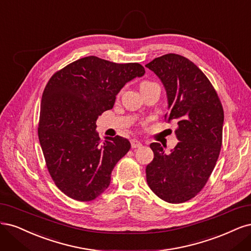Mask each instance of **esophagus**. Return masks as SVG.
Returning <instances> with one entry per match:
<instances>
[{
    "instance_id": "34e87169",
    "label": "esophagus",
    "mask_w": 251,
    "mask_h": 251,
    "mask_svg": "<svg viewBox=\"0 0 251 251\" xmlns=\"http://www.w3.org/2000/svg\"><path fill=\"white\" fill-rule=\"evenodd\" d=\"M142 147V143L137 140H131V148L136 149V148H141Z\"/></svg>"
}]
</instances>
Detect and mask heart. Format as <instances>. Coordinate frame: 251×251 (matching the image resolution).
<instances>
[{
  "label": "heart",
  "mask_w": 251,
  "mask_h": 251,
  "mask_svg": "<svg viewBox=\"0 0 251 251\" xmlns=\"http://www.w3.org/2000/svg\"><path fill=\"white\" fill-rule=\"evenodd\" d=\"M152 85H157V84L154 83V82H152V81H148V80H146V81H143L140 86H141V90H142V88L148 87V86H152Z\"/></svg>",
  "instance_id": "1"
}]
</instances>
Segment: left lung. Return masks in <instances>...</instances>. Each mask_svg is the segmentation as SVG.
I'll return each mask as SVG.
<instances>
[{"instance_id": "left-lung-1", "label": "left lung", "mask_w": 251, "mask_h": 251, "mask_svg": "<svg viewBox=\"0 0 251 251\" xmlns=\"http://www.w3.org/2000/svg\"><path fill=\"white\" fill-rule=\"evenodd\" d=\"M146 67L163 82L168 97L166 119L177 123L179 143L165 152L150 144L154 157L146 167L152 192L169 203H182L203 189L220 154L224 112L213 84L196 64L169 53Z\"/></svg>"}]
</instances>
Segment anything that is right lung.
<instances>
[{"label":"right lung","instance_id":"obj_1","mask_svg":"<svg viewBox=\"0 0 251 251\" xmlns=\"http://www.w3.org/2000/svg\"><path fill=\"white\" fill-rule=\"evenodd\" d=\"M144 74L140 63L87 56L57 71L48 81L38 139L50 176L68 197L92 201L108 188L112 169L130 143L119 135L101 141L97 119L114 107L121 88Z\"/></svg>","mask_w":251,"mask_h":251}]
</instances>
